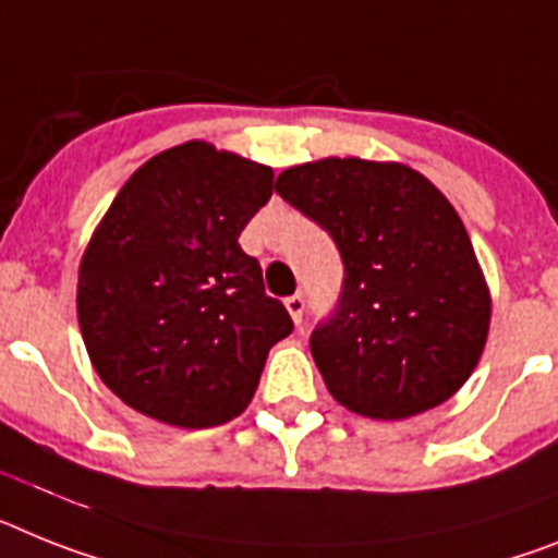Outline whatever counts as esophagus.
I'll return each mask as SVG.
<instances>
[{"label":"esophagus","mask_w":558,"mask_h":558,"mask_svg":"<svg viewBox=\"0 0 558 558\" xmlns=\"http://www.w3.org/2000/svg\"><path fill=\"white\" fill-rule=\"evenodd\" d=\"M287 308H289V315H292V320L301 326L303 323V312H306V301H303V294H292V298H287Z\"/></svg>","instance_id":"obj_1"}]
</instances>
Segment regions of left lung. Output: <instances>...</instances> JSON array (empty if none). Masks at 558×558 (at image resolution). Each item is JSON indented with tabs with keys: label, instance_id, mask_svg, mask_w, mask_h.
Segmentation results:
<instances>
[{
	"label": "left lung",
	"instance_id": "obj_1",
	"mask_svg": "<svg viewBox=\"0 0 558 558\" xmlns=\"http://www.w3.org/2000/svg\"><path fill=\"white\" fill-rule=\"evenodd\" d=\"M275 190L343 260L337 306L308 337L331 397L405 420L457 395L485 349L490 298L446 195L411 167L360 158L301 163Z\"/></svg>",
	"mask_w": 558,
	"mask_h": 558
}]
</instances>
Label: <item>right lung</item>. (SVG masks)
<instances>
[{
	"mask_svg": "<svg viewBox=\"0 0 558 558\" xmlns=\"http://www.w3.org/2000/svg\"><path fill=\"white\" fill-rule=\"evenodd\" d=\"M271 170L204 142L149 158L121 186L78 266V326L98 377L130 409L178 428L241 414L287 306L241 250Z\"/></svg>",
	"mask_w": 558,
	"mask_h": 558,
	"instance_id": "right-lung-1",
	"label": "right lung"
}]
</instances>
